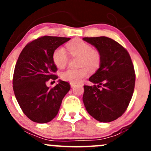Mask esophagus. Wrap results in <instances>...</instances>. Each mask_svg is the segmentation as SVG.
<instances>
[{
	"label": "esophagus",
	"mask_w": 151,
	"mask_h": 151,
	"mask_svg": "<svg viewBox=\"0 0 151 151\" xmlns=\"http://www.w3.org/2000/svg\"><path fill=\"white\" fill-rule=\"evenodd\" d=\"M75 83H73V82H71L70 83V86H71V87H74V86H75Z\"/></svg>",
	"instance_id": "34e87169"
}]
</instances>
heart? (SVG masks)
<instances>
[{"mask_svg":"<svg viewBox=\"0 0 151 151\" xmlns=\"http://www.w3.org/2000/svg\"><path fill=\"white\" fill-rule=\"evenodd\" d=\"M67 48L72 56H79V69H68L61 74L64 80L77 83L87 75L88 70L95 71L99 67L101 62V54L92 46L81 39H74L67 44ZM52 60L58 68H64L67 65L69 57L63 47H59L54 50Z\"/></svg>","mask_w":151,"mask_h":151,"instance_id":"heart-1","label":"heart"}]
</instances>
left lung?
Segmentation results:
<instances>
[{
	"instance_id": "1",
	"label": "left lung",
	"mask_w": 151,
	"mask_h": 151,
	"mask_svg": "<svg viewBox=\"0 0 151 151\" xmlns=\"http://www.w3.org/2000/svg\"><path fill=\"white\" fill-rule=\"evenodd\" d=\"M101 54L100 67L89 78L93 85H84L83 101L86 111L100 122L121 116L132 98L136 81L134 67L129 52L107 37H84Z\"/></svg>"
}]
</instances>
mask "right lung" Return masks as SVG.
<instances>
[{"mask_svg":"<svg viewBox=\"0 0 151 151\" xmlns=\"http://www.w3.org/2000/svg\"><path fill=\"white\" fill-rule=\"evenodd\" d=\"M70 40L42 36L27 43L19 55L13 73V91L22 112L34 122L44 124L52 120L70 91L67 81L60 80L54 87L46 84L58 78L52 60L54 50Z\"/></svg>","mask_w":151,"mask_h":151,"instance_id":"add662e5","label":"right lung"}]
</instances>
